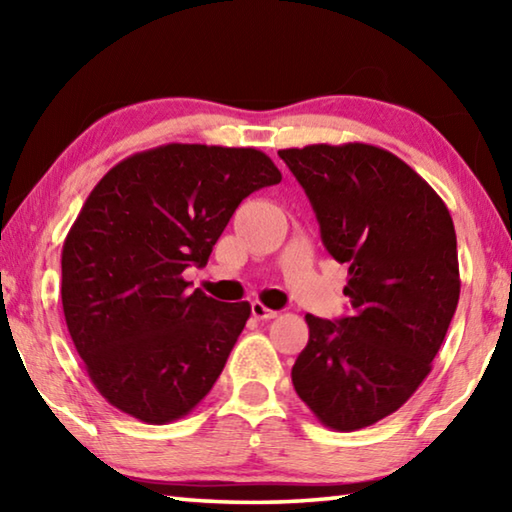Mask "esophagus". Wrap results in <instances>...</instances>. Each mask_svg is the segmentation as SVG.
I'll return each instance as SVG.
<instances>
[{
	"mask_svg": "<svg viewBox=\"0 0 512 512\" xmlns=\"http://www.w3.org/2000/svg\"><path fill=\"white\" fill-rule=\"evenodd\" d=\"M250 309H253V316L259 318V320H268V318H275L277 316L275 309H268L264 302H259V300H255L253 307H250Z\"/></svg>",
	"mask_w": 512,
	"mask_h": 512,
	"instance_id": "34e87169",
	"label": "esophagus"
}]
</instances>
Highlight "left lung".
I'll list each match as a JSON object with an SVG mask.
<instances>
[{
    "label": "left lung",
    "mask_w": 512,
    "mask_h": 512,
    "mask_svg": "<svg viewBox=\"0 0 512 512\" xmlns=\"http://www.w3.org/2000/svg\"><path fill=\"white\" fill-rule=\"evenodd\" d=\"M280 158L314 207L327 253L348 264L352 307L336 320L305 316L293 388L325 427H370L418 391L445 341L461 293L454 221L379 146L311 144Z\"/></svg>",
    "instance_id": "left-lung-1"
}]
</instances>
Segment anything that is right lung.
<instances>
[{
  "label": "right lung",
  "mask_w": 512,
  "mask_h": 512,
  "mask_svg": "<svg viewBox=\"0 0 512 512\" xmlns=\"http://www.w3.org/2000/svg\"><path fill=\"white\" fill-rule=\"evenodd\" d=\"M282 173L257 149L164 144L115 164L63 244V311L97 391L133 418L167 424L212 391L248 302L189 291L232 214Z\"/></svg>",
  "instance_id": "1"
}]
</instances>
